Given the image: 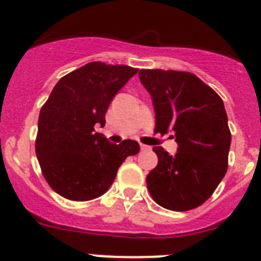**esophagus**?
<instances>
[{"label": "esophagus", "mask_w": 261, "mask_h": 261, "mask_svg": "<svg viewBox=\"0 0 261 261\" xmlns=\"http://www.w3.org/2000/svg\"><path fill=\"white\" fill-rule=\"evenodd\" d=\"M140 147H141V150H142V151L149 150V146H147V145H145V144H141V142H140Z\"/></svg>", "instance_id": "34e87169"}]
</instances>
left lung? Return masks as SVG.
I'll list each match as a JSON object with an SVG mask.
<instances>
[{
	"instance_id": "obj_1",
	"label": "left lung",
	"mask_w": 261,
	"mask_h": 261,
	"mask_svg": "<svg viewBox=\"0 0 261 261\" xmlns=\"http://www.w3.org/2000/svg\"><path fill=\"white\" fill-rule=\"evenodd\" d=\"M140 80L150 93L155 133H175L177 151L170 155L154 146L158 165L146 176L158 205L186 212L204 204L227 171L231 133L222 99L190 71L141 69Z\"/></svg>"
}]
</instances>
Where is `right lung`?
Listing matches in <instances>:
<instances>
[{
  "instance_id": "obj_1",
  "label": "right lung",
  "mask_w": 261,
  "mask_h": 261,
  "mask_svg": "<svg viewBox=\"0 0 261 261\" xmlns=\"http://www.w3.org/2000/svg\"><path fill=\"white\" fill-rule=\"evenodd\" d=\"M137 71L93 61L53 87L39 115L35 151L43 176L60 196L73 201L102 196L126 156L140 151L133 140L111 144L94 129L105 125L111 100Z\"/></svg>"
}]
</instances>
